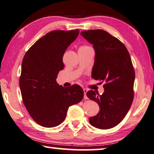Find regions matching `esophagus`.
<instances>
[{"label": "esophagus", "mask_w": 154, "mask_h": 154, "mask_svg": "<svg viewBox=\"0 0 154 154\" xmlns=\"http://www.w3.org/2000/svg\"><path fill=\"white\" fill-rule=\"evenodd\" d=\"M83 91H84V97L85 99H87V89H83Z\"/></svg>", "instance_id": "obj_1"}]
</instances>
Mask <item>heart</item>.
Returning <instances> with one entry per match:
<instances>
[{"mask_svg":"<svg viewBox=\"0 0 154 154\" xmlns=\"http://www.w3.org/2000/svg\"><path fill=\"white\" fill-rule=\"evenodd\" d=\"M81 48H89V47H88V46H82Z\"/></svg>","mask_w":154,"mask_h":154,"instance_id":"heart-1","label":"heart"}]
</instances>
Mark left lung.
Returning a JSON list of instances; mask_svg holds the SVG:
<instances>
[{
  "label": "left lung",
  "instance_id": "obj_1",
  "mask_svg": "<svg viewBox=\"0 0 154 154\" xmlns=\"http://www.w3.org/2000/svg\"><path fill=\"white\" fill-rule=\"evenodd\" d=\"M80 35L95 50L92 78L106 82L102 95L93 90L87 93L100 108L89 123L99 129H110L122 122L132 105L135 79L132 60L125 45L106 31L90 30Z\"/></svg>",
  "mask_w": 154,
  "mask_h": 154
}]
</instances>
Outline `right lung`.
I'll return each instance as SVG.
<instances>
[{
	"label": "right lung",
	"mask_w": 154,
	"mask_h": 154,
	"mask_svg": "<svg viewBox=\"0 0 154 154\" xmlns=\"http://www.w3.org/2000/svg\"><path fill=\"white\" fill-rule=\"evenodd\" d=\"M79 34V29L50 32L30 48L22 60L20 77L22 100L32 119L43 127L60 125L68 108L84 97L79 85L63 87L56 81L64 68L65 50Z\"/></svg>",
	"instance_id": "obj_1"
}]
</instances>
